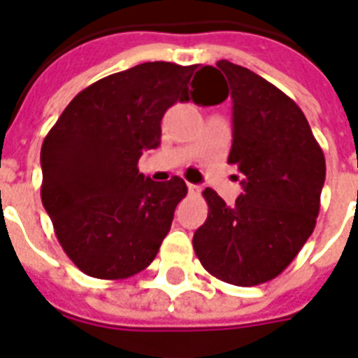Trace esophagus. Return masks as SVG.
I'll list each match as a JSON object with an SVG mask.
<instances>
[{"label":"esophagus","instance_id":"34e87169","mask_svg":"<svg viewBox=\"0 0 358 358\" xmlns=\"http://www.w3.org/2000/svg\"><path fill=\"white\" fill-rule=\"evenodd\" d=\"M187 189H189L191 195H199V193H201V187L195 184H187Z\"/></svg>","mask_w":358,"mask_h":358}]
</instances>
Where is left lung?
I'll return each instance as SVG.
<instances>
[{"instance_id": "left-lung-1", "label": "left lung", "mask_w": 358, "mask_h": 358, "mask_svg": "<svg viewBox=\"0 0 358 358\" xmlns=\"http://www.w3.org/2000/svg\"><path fill=\"white\" fill-rule=\"evenodd\" d=\"M233 97L229 163L244 174L234 206L203 191L208 217L193 250L212 276L238 287L270 282L287 268L315 229L324 155L289 95L253 71L217 62Z\"/></svg>"}]
</instances>
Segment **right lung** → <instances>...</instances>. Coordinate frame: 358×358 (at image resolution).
<instances>
[{
	"mask_svg": "<svg viewBox=\"0 0 358 358\" xmlns=\"http://www.w3.org/2000/svg\"><path fill=\"white\" fill-rule=\"evenodd\" d=\"M210 65L148 62L82 90L41 148V199L58 242L78 268L125 280L155 259L187 185L138 173L144 150L159 146L161 118L174 103L217 105Z\"/></svg>",
	"mask_w": 358,
	"mask_h": 358,
	"instance_id": "add662e5",
	"label": "right lung"
}]
</instances>
